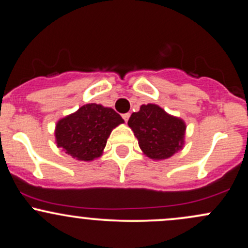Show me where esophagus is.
Masks as SVG:
<instances>
[{"label": "esophagus", "instance_id": "obj_1", "mask_svg": "<svg viewBox=\"0 0 248 248\" xmlns=\"http://www.w3.org/2000/svg\"><path fill=\"white\" fill-rule=\"evenodd\" d=\"M129 116H131V114L129 113H126V114H124V115H122V117H124V121H128V119H129Z\"/></svg>", "mask_w": 248, "mask_h": 248}]
</instances>
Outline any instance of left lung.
Instances as JSON below:
<instances>
[{
    "mask_svg": "<svg viewBox=\"0 0 248 248\" xmlns=\"http://www.w3.org/2000/svg\"><path fill=\"white\" fill-rule=\"evenodd\" d=\"M128 126L148 158L168 159L183 148L186 124L157 104H142L140 110L129 117Z\"/></svg>",
    "mask_w": 248,
    "mask_h": 248,
    "instance_id": "1",
    "label": "left lung"
}]
</instances>
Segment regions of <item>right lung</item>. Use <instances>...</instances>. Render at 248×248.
<instances>
[{"label":"right lung","mask_w":248,"mask_h":248,"mask_svg":"<svg viewBox=\"0 0 248 248\" xmlns=\"http://www.w3.org/2000/svg\"><path fill=\"white\" fill-rule=\"evenodd\" d=\"M124 122L114 109L85 104L57 122V146L77 160L91 161L102 155L111 131Z\"/></svg>","instance_id":"1"}]
</instances>
